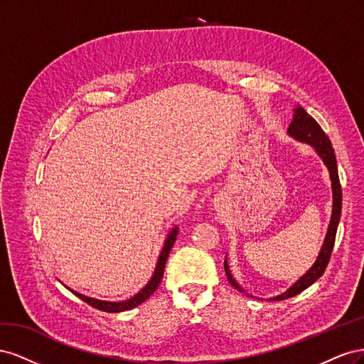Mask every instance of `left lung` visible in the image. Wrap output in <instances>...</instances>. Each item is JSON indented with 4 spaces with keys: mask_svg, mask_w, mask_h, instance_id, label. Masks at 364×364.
I'll use <instances>...</instances> for the list:
<instances>
[{
    "mask_svg": "<svg viewBox=\"0 0 364 364\" xmlns=\"http://www.w3.org/2000/svg\"><path fill=\"white\" fill-rule=\"evenodd\" d=\"M293 112L294 114H293L291 123L289 126V134L291 136H294L296 139L311 144L316 149L318 155H321V158L323 159V162L326 164V167L329 170V176H331L334 202H333L331 223H329L326 238L323 241V246L321 249V253H318L314 266L310 270H308L304 274V277L293 285V287H290L287 291L282 293L281 296L274 297V301H284V299H289V297L299 294L301 291H304L306 287H310L313 282H316L318 278L322 277L326 266H328V262H329V258H331V252H333V247H334L337 226H338V220H340V213H341V185H340V179H338L337 161H336V155H334V150H333V146H331V141H329V138L325 135V132L322 130L321 126H318L317 121L311 115L306 114L304 107H294ZM225 272H226V277H228L230 285H234L235 289H238L240 291H243V290H241L240 285H237L234 278L230 277V272L228 269L226 261H225Z\"/></svg>",
    "mask_w": 364,
    "mask_h": 364,
    "instance_id": "obj_1",
    "label": "left lung"
}]
</instances>
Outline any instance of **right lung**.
Segmentation results:
<instances>
[{
	"label": "right lung",
	"instance_id": "1",
	"mask_svg": "<svg viewBox=\"0 0 364 364\" xmlns=\"http://www.w3.org/2000/svg\"><path fill=\"white\" fill-rule=\"evenodd\" d=\"M176 235H178V228H174L171 232L168 234L167 240H165V245H164V249L161 252L159 255V259H158V264H156V269H155V273H153V277L150 279V282L146 285L144 289H142L136 296L132 297V299L129 301H124V302H105V301H98V299H94V297H87V296H83L80 293H75L74 290H71L77 297H80L82 301H85L87 305H91L94 308H97V310L100 311H106V313H119V311H126V310H130V308L134 306H138L139 304L144 302L149 296L153 294V291H155L158 289V285L161 284L162 281V274H164V269H165V262H167V258H168V253L174 245L176 241Z\"/></svg>",
	"mask_w": 364,
	"mask_h": 364
}]
</instances>
